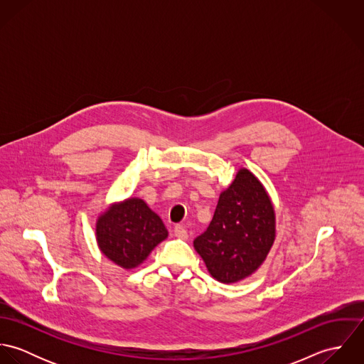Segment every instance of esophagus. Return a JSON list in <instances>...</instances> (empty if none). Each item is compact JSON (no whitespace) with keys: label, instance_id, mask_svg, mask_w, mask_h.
<instances>
[{"label":"esophagus","instance_id":"obj_1","mask_svg":"<svg viewBox=\"0 0 364 364\" xmlns=\"http://www.w3.org/2000/svg\"><path fill=\"white\" fill-rule=\"evenodd\" d=\"M173 232H175V237H178V238H182V240L188 238V231L185 230L183 225H175Z\"/></svg>","mask_w":364,"mask_h":364}]
</instances>
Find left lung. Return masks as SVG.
<instances>
[{
  "label": "left lung",
  "instance_id": "obj_1",
  "mask_svg": "<svg viewBox=\"0 0 364 364\" xmlns=\"http://www.w3.org/2000/svg\"><path fill=\"white\" fill-rule=\"evenodd\" d=\"M274 241V210L258 178L242 168L218 199L208 230L195 241L208 273L221 283L252 274Z\"/></svg>",
  "mask_w": 364,
  "mask_h": 364
}]
</instances>
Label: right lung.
<instances>
[{
    "mask_svg": "<svg viewBox=\"0 0 364 364\" xmlns=\"http://www.w3.org/2000/svg\"><path fill=\"white\" fill-rule=\"evenodd\" d=\"M166 237L162 220L136 198L113 205L97 223V240L102 254L124 269L139 266Z\"/></svg>",
    "mask_w": 364,
    "mask_h": 364,
    "instance_id": "add662e5",
    "label": "right lung"
}]
</instances>
